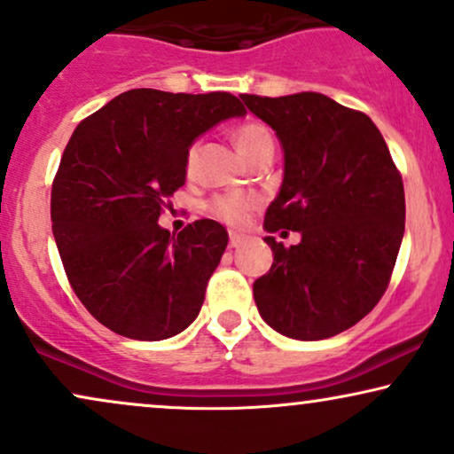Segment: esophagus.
<instances>
[{"label": "esophagus", "instance_id": "1", "mask_svg": "<svg viewBox=\"0 0 454 454\" xmlns=\"http://www.w3.org/2000/svg\"><path fill=\"white\" fill-rule=\"evenodd\" d=\"M245 243V234L231 232V247H239V245Z\"/></svg>", "mask_w": 454, "mask_h": 454}]
</instances>
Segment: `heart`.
I'll list each match as a JSON object with an SVG mask.
<instances>
[{
    "label": "heart",
    "mask_w": 454,
    "mask_h": 454,
    "mask_svg": "<svg viewBox=\"0 0 454 454\" xmlns=\"http://www.w3.org/2000/svg\"><path fill=\"white\" fill-rule=\"evenodd\" d=\"M232 141L237 145L239 154H241L245 160H255L262 154H269V152L275 150V139H272V133L266 124L258 122V120H245V122L237 124L232 129ZM196 152H199V145L192 144L185 150V160L184 168L185 175H192L194 171V160ZM255 199L251 194L243 192H231V194H220L209 203L211 215H215L217 220L223 223H231V226H241V223L247 220V215L254 211Z\"/></svg>",
    "instance_id": "b5f03b06"
}]
</instances>
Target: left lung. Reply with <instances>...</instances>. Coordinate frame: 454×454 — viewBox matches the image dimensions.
I'll return each mask as SVG.
<instances>
[{
  "label": "left lung",
  "mask_w": 454,
  "mask_h": 454,
  "mask_svg": "<svg viewBox=\"0 0 454 454\" xmlns=\"http://www.w3.org/2000/svg\"><path fill=\"white\" fill-rule=\"evenodd\" d=\"M275 130L286 154L269 232L270 270L254 283L262 319L283 336L321 340L348 330L383 298L403 237L402 175L383 135L364 112L319 92L241 95Z\"/></svg>",
  "instance_id": "1"
}]
</instances>
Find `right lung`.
Instances as JSON below:
<instances>
[{"mask_svg":"<svg viewBox=\"0 0 454 454\" xmlns=\"http://www.w3.org/2000/svg\"><path fill=\"white\" fill-rule=\"evenodd\" d=\"M245 112L231 92L135 89L71 135L52 182V234L75 296L116 334L165 340L199 315L226 228L196 220L175 237L158 217L185 184L192 141Z\"/></svg>","mask_w":454,"mask_h":454,"instance_id":"obj_1","label":"right lung"}]
</instances>
